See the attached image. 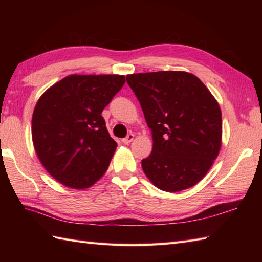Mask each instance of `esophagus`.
Listing matches in <instances>:
<instances>
[{
    "instance_id": "esophagus-1",
    "label": "esophagus",
    "mask_w": 262,
    "mask_h": 262,
    "mask_svg": "<svg viewBox=\"0 0 262 262\" xmlns=\"http://www.w3.org/2000/svg\"><path fill=\"white\" fill-rule=\"evenodd\" d=\"M133 140H134V134H132V133H130V134H128L125 138H122V143H124V144H126V145H128V144H129Z\"/></svg>"
}]
</instances>
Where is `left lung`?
<instances>
[{
  "label": "left lung",
  "instance_id": "obj_1",
  "mask_svg": "<svg viewBox=\"0 0 262 262\" xmlns=\"http://www.w3.org/2000/svg\"><path fill=\"white\" fill-rule=\"evenodd\" d=\"M152 133L153 149L142 160L146 177L161 190L196 185L219 155L222 113L197 76L180 71L127 75Z\"/></svg>",
  "mask_w": 262,
  "mask_h": 262
}]
</instances>
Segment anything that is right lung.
Returning <instances> with one entry per match:
<instances>
[{
  "label": "right lung",
  "mask_w": 262,
  "mask_h": 262,
  "mask_svg": "<svg viewBox=\"0 0 262 262\" xmlns=\"http://www.w3.org/2000/svg\"><path fill=\"white\" fill-rule=\"evenodd\" d=\"M124 84V75H70L38 100L32 115L33 146L58 182L84 189L107 171L117 143L101 114Z\"/></svg>",
  "instance_id": "1"
}]
</instances>
